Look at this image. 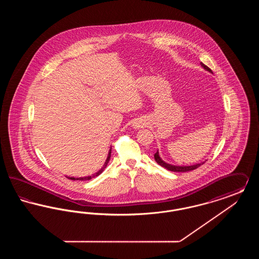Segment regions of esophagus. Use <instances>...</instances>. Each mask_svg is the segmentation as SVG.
<instances>
[{"mask_svg": "<svg viewBox=\"0 0 259 259\" xmlns=\"http://www.w3.org/2000/svg\"><path fill=\"white\" fill-rule=\"evenodd\" d=\"M144 125H145V123L142 122V121H136V122H134V124H133V126H134V128H136V129L143 128Z\"/></svg>", "mask_w": 259, "mask_h": 259, "instance_id": "34e87169", "label": "esophagus"}]
</instances>
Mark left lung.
<instances>
[{
	"mask_svg": "<svg viewBox=\"0 0 259 259\" xmlns=\"http://www.w3.org/2000/svg\"><path fill=\"white\" fill-rule=\"evenodd\" d=\"M201 66H202L205 70H207V71H209V72H211V70L209 69V67L206 66L205 64H203L202 62H201ZM154 159H155V161H156L160 166L166 168V169L169 170V171H172V172H188V171H192V170L197 169L198 167H200L201 165H203V164L205 163V162H202V163H198V164L191 165V166H175V165L168 164V163H166V162H164V161L162 160L160 158V156H159V154H158V151H156V153H154Z\"/></svg>",
	"mask_w": 259,
	"mask_h": 259,
	"instance_id": "8db88e82",
	"label": "left lung"
}]
</instances>
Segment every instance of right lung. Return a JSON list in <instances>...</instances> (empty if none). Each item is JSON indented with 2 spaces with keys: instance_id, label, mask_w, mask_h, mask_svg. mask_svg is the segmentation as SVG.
<instances>
[{
  "instance_id": "1",
  "label": "right lung",
  "mask_w": 259,
  "mask_h": 259,
  "mask_svg": "<svg viewBox=\"0 0 259 259\" xmlns=\"http://www.w3.org/2000/svg\"><path fill=\"white\" fill-rule=\"evenodd\" d=\"M111 149H110V151H109V155H108V158H107V160L105 162V165H104V167L99 171V172H96V174H94L93 176H90V177H85V178H73V177H69L68 179H70V180H73V181H88V180H91L92 178H95V177H97L99 176L101 172L104 171V169L107 167V164L109 163V161H110V158H111Z\"/></svg>"
}]
</instances>
